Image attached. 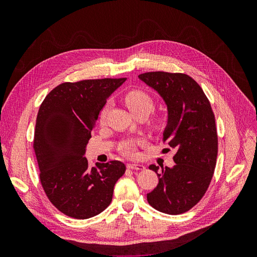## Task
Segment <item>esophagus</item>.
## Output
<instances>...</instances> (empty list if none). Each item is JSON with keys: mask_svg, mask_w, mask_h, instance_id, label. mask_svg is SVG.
Instances as JSON below:
<instances>
[{"mask_svg": "<svg viewBox=\"0 0 257 257\" xmlns=\"http://www.w3.org/2000/svg\"><path fill=\"white\" fill-rule=\"evenodd\" d=\"M128 169H134V170H144L146 167L143 164H137V163H132V164H127Z\"/></svg>", "mask_w": 257, "mask_h": 257, "instance_id": "34e87169", "label": "esophagus"}]
</instances>
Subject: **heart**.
<instances>
[{
	"instance_id": "heart-1",
	"label": "heart",
	"mask_w": 257,
	"mask_h": 257,
	"mask_svg": "<svg viewBox=\"0 0 257 257\" xmlns=\"http://www.w3.org/2000/svg\"><path fill=\"white\" fill-rule=\"evenodd\" d=\"M125 100V104L128 109L133 112L134 114L144 113L146 115L149 114L154 108V100L152 96L145 91L142 90H134L128 92L127 94L124 97ZM109 109V105H105V107L100 111V120L104 121L106 118V114ZM163 124V121L161 119H158L154 121V125L157 127H160ZM121 151L124 155L126 157H135L136 155V148L135 145L132 142H127L123 144L121 147Z\"/></svg>"
}]
</instances>
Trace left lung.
I'll list each match as a JSON object with an SVG mask.
<instances>
[{
  "label": "left lung",
  "mask_w": 257,
  "mask_h": 257,
  "mask_svg": "<svg viewBox=\"0 0 257 257\" xmlns=\"http://www.w3.org/2000/svg\"><path fill=\"white\" fill-rule=\"evenodd\" d=\"M138 78L157 91L167 106L163 143L176 150V164L150 165L159 183L147 199L154 209L180 214L195 206L211 182L217 157L214 113L200 85L181 73L150 72Z\"/></svg>",
  "instance_id": "1"
}]
</instances>
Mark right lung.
I'll list each match as a JSON object with an SVG mask.
<instances>
[{
    "instance_id": "add662e5",
    "label": "right lung",
    "mask_w": 257,
    "mask_h": 257,
    "mask_svg": "<svg viewBox=\"0 0 257 257\" xmlns=\"http://www.w3.org/2000/svg\"><path fill=\"white\" fill-rule=\"evenodd\" d=\"M126 78L64 82L49 92L37 113L34 151L41 183L52 205L75 219L95 216L110 205L125 173L119 161L89 167L85 148L107 98Z\"/></svg>"
}]
</instances>
